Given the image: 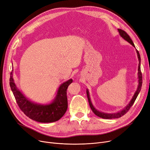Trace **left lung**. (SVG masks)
Wrapping results in <instances>:
<instances>
[{"instance_id": "left-lung-1", "label": "left lung", "mask_w": 150, "mask_h": 150, "mask_svg": "<svg viewBox=\"0 0 150 150\" xmlns=\"http://www.w3.org/2000/svg\"><path fill=\"white\" fill-rule=\"evenodd\" d=\"M118 32L120 33V35H121V37L122 38H123L125 39V40H126L127 42H128L129 43H131L134 47H135V45L132 42V40H131V38H130L129 35L126 33V32L123 30L122 29H118ZM136 51H137V56H138V59L139 61V68H138V79H139V84H138V87L137 89V91H135V93L134 95V96L132 97V99L130 101V102L129 103L128 105L124 108L123 110H122L121 111L119 112H117L115 113H103L101 112L100 111H98V110H96L94 107L93 106L92 102H91V99H90V96H89V91L87 89L86 90V94H87V97H88V102L89 103V106L92 110V111L93 112V113L97 115V116L100 117V118H103V119H114V118H118L121 117L122 116L125 115L128 111L130 109L132 105L134 104L135 99H137V97L140 91L141 90V88H142V74L141 72V70H140V62H141V59H140V54L139 53V51L137 50L136 49Z\"/></svg>"}]
</instances>
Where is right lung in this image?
Here are the masks:
<instances>
[{
  "label": "right lung",
  "instance_id": "1",
  "mask_svg": "<svg viewBox=\"0 0 150 150\" xmlns=\"http://www.w3.org/2000/svg\"><path fill=\"white\" fill-rule=\"evenodd\" d=\"M73 80L63 83L58 88L54 100L47 105L37 104L29 100L19 91L10 74V86L18 105L22 112L31 120L40 122H52L61 119L64 116L68 107L67 89Z\"/></svg>",
  "mask_w": 150,
  "mask_h": 150
}]
</instances>
